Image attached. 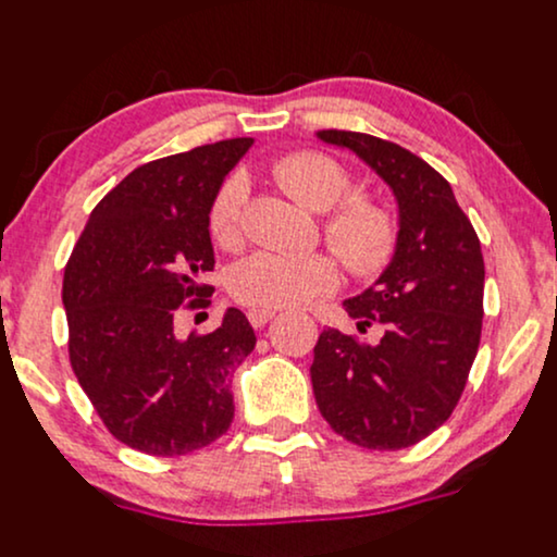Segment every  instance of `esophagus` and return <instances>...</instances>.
<instances>
[{"mask_svg":"<svg viewBox=\"0 0 557 557\" xmlns=\"http://www.w3.org/2000/svg\"><path fill=\"white\" fill-rule=\"evenodd\" d=\"M276 307H255V310L247 312V318H250V323L255 329H263L265 323H271L273 318H276Z\"/></svg>","mask_w":557,"mask_h":557,"instance_id":"esophagus-1","label":"esophagus"}]
</instances>
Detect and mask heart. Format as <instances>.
Here are the masks:
<instances>
[{
    "mask_svg": "<svg viewBox=\"0 0 557 557\" xmlns=\"http://www.w3.org/2000/svg\"><path fill=\"white\" fill-rule=\"evenodd\" d=\"M273 180L307 211H329L323 221L325 239L351 273L375 276L383 271L396 250V221L383 202L368 195L343 199L351 189V176L342 163L325 153L302 150L276 161ZM245 200L247 185L242 176L226 180L215 195L208 226L224 250L242 245ZM336 281V263L323 252H255L232 268L228 289L245 305L289 307L331 292Z\"/></svg>",
    "mask_w": 557,
    "mask_h": 557,
    "instance_id": "1",
    "label": "heart"
}]
</instances>
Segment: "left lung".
I'll use <instances>...</instances> for the list:
<instances>
[{
	"label": "left lung",
	"mask_w": 557,
	"mask_h": 557,
	"mask_svg": "<svg viewBox=\"0 0 557 557\" xmlns=\"http://www.w3.org/2000/svg\"><path fill=\"white\" fill-rule=\"evenodd\" d=\"M351 150L394 193L398 234L391 263L344 310L357 329L383 325L377 344L325 329L310 377L320 414L349 443L409 448L459 404L482 333L485 260L476 232L441 174L396 143L320 129Z\"/></svg>",
	"instance_id": "8db88e82"
}]
</instances>
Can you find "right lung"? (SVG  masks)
Wrapping results in <instances>:
<instances>
[{"label": "right lung", "instance_id": "1", "mask_svg": "<svg viewBox=\"0 0 557 557\" xmlns=\"http://www.w3.org/2000/svg\"><path fill=\"white\" fill-rule=\"evenodd\" d=\"M252 137L211 143L129 172L90 213L62 302L70 362L109 433L150 456H185L234 420L232 372L255 349L228 307L206 336H176L180 310L211 305L208 213Z\"/></svg>", "mask_w": 557, "mask_h": 557}]
</instances>
